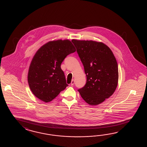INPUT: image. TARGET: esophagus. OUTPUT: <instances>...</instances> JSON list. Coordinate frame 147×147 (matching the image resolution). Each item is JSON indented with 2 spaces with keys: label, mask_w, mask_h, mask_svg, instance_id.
<instances>
[{
  "label": "esophagus",
  "mask_w": 147,
  "mask_h": 147,
  "mask_svg": "<svg viewBox=\"0 0 147 147\" xmlns=\"http://www.w3.org/2000/svg\"><path fill=\"white\" fill-rule=\"evenodd\" d=\"M75 84V80H72V81H71V86H73L74 84Z\"/></svg>",
  "instance_id": "1"
}]
</instances>
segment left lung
<instances>
[{
    "label": "left lung",
    "mask_w": 147,
    "mask_h": 147,
    "mask_svg": "<svg viewBox=\"0 0 147 147\" xmlns=\"http://www.w3.org/2000/svg\"><path fill=\"white\" fill-rule=\"evenodd\" d=\"M84 67L86 84L78 89L82 99L95 106L103 102L115 92L118 81L116 58L109 47L92 40H71Z\"/></svg>",
    "instance_id": "8db88e82"
}]
</instances>
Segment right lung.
Listing matches in <instances>:
<instances>
[{
	"instance_id": "add662e5",
	"label": "right lung",
	"mask_w": 147,
	"mask_h": 147,
	"mask_svg": "<svg viewBox=\"0 0 147 147\" xmlns=\"http://www.w3.org/2000/svg\"><path fill=\"white\" fill-rule=\"evenodd\" d=\"M75 51L68 40L50 41L38 50L28 75L29 87L36 97L48 102L68 86L61 64L66 57Z\"/></svg>"
}]
</instances>
